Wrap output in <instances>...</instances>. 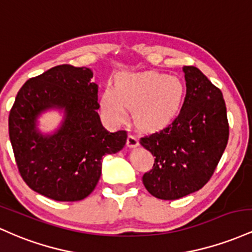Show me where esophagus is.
Here are the masks:
<instances>
[{
    "instance_id": "obj_1",
    "label": "esophagus",
    "mask_w": 252,
    "mask_h": 252,
    "mask_svg": "<svg viewBox=\"0 0 252 252\" xmlns=\"http://www.w3.org/2000/svg\"><path fill=\"white\" fill-rule=\"evenodd\" d=\"M138 144H139L138 138L133 133H129L128 137H127V146L128 148H135V146H138Z\"/></svg>"
}]
</instances>
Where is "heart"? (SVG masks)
Listing matches in <instances>:
<instances>
[{"label":"heart","mask_w":252,"mask_h":252,"mask_svg":"<svg viewBox=\"0 0 252 252\" xmlns=\"http://www.w3.org/2000/svg\"><path fill=\"white\" fill-rule=\"evenodd\" d=\"M185 95V84L176 76L156 71L125 73L118 80L117 88L104 89L101 107L113 123L124 121L127 109L134 108L138 126L157 128L179 114Z\"/></svg>","instance_id":"1"}]
</instances>
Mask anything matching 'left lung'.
Here are the masks:
<instances>
[{"mask_svg": "<svg viewBox=\"0 0 252 252\" xmlns=\"http://www.w3.org/2000/svg\"><path fill=\"white\" fill-rule=\"evenodd\" d=\"M183 71L187 94L179 115L139 140L155 156L143 183L162 200H176L201 189L216 171L230 134L220 89L197 67L188 65Z\"/></svg>", "mask_w": 252, "mask_h": 252, "instance_id": "left-lung-1", "label": "left lung"}]
</instances>
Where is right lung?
I'll list each match as a JSON object with an SVG mask.
<instances>
[{
  "label": "right lung",
  "instance_id": "add662e5",
  "mask_svg": "<svg viewBox=\"0 0 252 252\" xmlns=\"http://www.w3.org/2000/svg\"><path fill=\"white\" fill-rule=\"evenodd\" d=\"M92 70L63 64L30 78L9 113V139L22 180L56 201H80L94 190L102 157L125 146L126 131L111 133L101 124ZM63 108L65 119L52 136L36 131L38 114Z\"/></svg>",
  "mask_w": 252,
  "mask_h": 252
}]
</instances>
